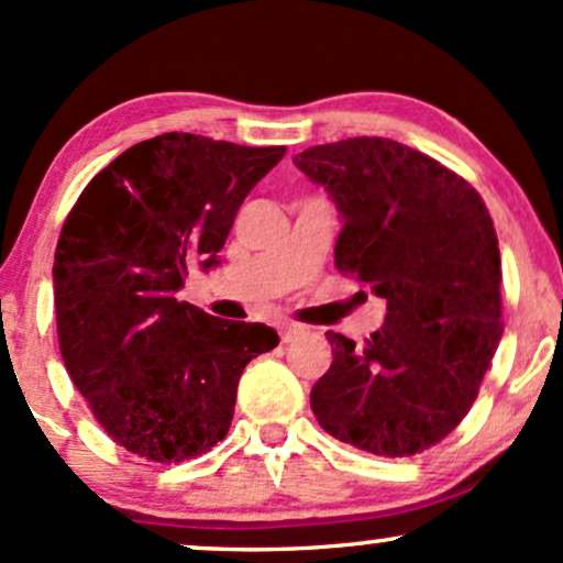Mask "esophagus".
Returning a JSON list of instances; mask_svg holds the SVG:
<instances>
[{
    "label": "esophagus",
    "mask_w": 563,
    "mask_h": 563,
    "mask_svg": "<svg viewBox=\"0 0 563 563\" xmlns=\"http://www.w3.org/2000/svg\"><path fill=\"white\" fill-rule=\"evenodd\" d=\"M277 333H280L283 344H288V341L299 339V335L303 333V328L296 325V322H280V325H277Z\"/></svg>",
    "instance_id": "esophagus-1"
}]
</instances>
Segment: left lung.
I'll list each match as a JSON object with an SVG mask.
<instances>
[{
  "instance_id": "1",
  "label": "left lung",
  "mask_w": 563,
  "mask_h": 563,
  "mask_svg": "<svg viewBox=\"0 0 563 563\" xmlns=\"http://www.w3.org/2000/svg\"><path fill=\"white\" fill-rule=\"evenodd\" d=\"M294 164L333 198L335 267L386 299L312 386L318 423L384 457L429 450L466 418L503 335L500 249L479 192L439 161L384 137L314 145Z\"/></svg>"
}]
</instances>
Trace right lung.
<instances>
[{"mask_svg":"<svg viewBox=\"0 0 563 563\" xmlns=\"http://www.w3.org/2000/svg\"><path fill=\"white\" fill-rule=\"evenodd\" d=\"M286 147L169 132L111 161L55 249L63 363L115 444L156 463L228 437L243 367L280 344L262 322L179 301L192 262L217 267L238 209Z\"/></svg>","mask_w":563,"mask_h":563,"instance_id":"obj_1","label":"right lung"}]
</instances>
